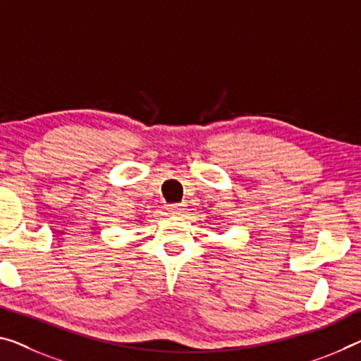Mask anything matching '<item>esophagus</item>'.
I'll return each instance as SVG.
<instances>
[{
	"label": "esophagus",
	"instance_id": "34e87169",
	"mask_svg": "<svg viewBox=\"0 0 361 361\" xmlns=\"http://www.w3.org/2000/svg\"><path fill=\"white\" fill-rule=\"evenodd\" d=\"M169 212L173 214H180L184 209H182V204H169Z\"/></svg>",
	"mask_w": 361,
	"mask_h": 361
}]
</instances>
